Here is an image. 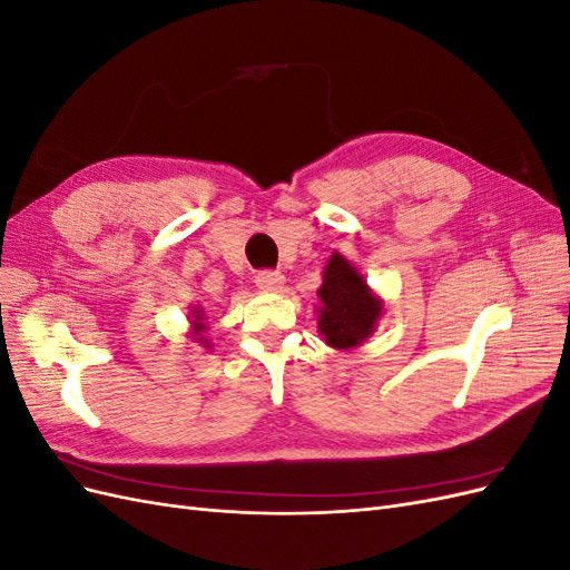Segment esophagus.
<instances>
[{
  "instance_id": "esophagus-1",
  "label": "esophagus",
  "mask_w": 570,
  "mask_h": 570,
  "mask_svg": "<svg viewBox=\"0 0 570 570\" xmlns=\"http://www.w3.org/2000/svg\"><path fill=\"white\" fill-rule=\"evenodd\" d=\"M254 283H256V287L273 292V289H281L283 287L285 278H283V273H278V271H258Z\"/></svg>"
}]
</instances>
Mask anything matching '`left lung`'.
<instances>
[{
	"instance_id": "obj_1",
	"label": "left lung",
	"mask_w": 570,
	"mask_h": 570,
	"mask_svg": "<svg viewBox=\"0 0 570 570\" xmlns=\"http://www.w3.org/2000/svg\"><path fill=\"white\" fill-rule=\"evenodd\" d=\"M321 316L318 331L335 350H352L364 342L381 318V299L371 295L368 285L342 254H333L318 289Z\"/></svg>"
}]
</instances>
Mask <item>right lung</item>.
<instances>
[{"mask_svg": "<svg viewBox=\"0 0 570 570\" xmlns=\"http://www.w3.org/2000/svg\"><path fill=\"white\" fill-rule=\"evenodd\" d=\"M195 314H197V316H195V318H197V321H195V333L199 335V333H204V323H202V314H199V312H195ZM202 340H204V337H202Z\"/></svg>", "mask_w": 570, "mask_h": 570, "instance_id": "1", "label": "right lung"}]
</instances>
